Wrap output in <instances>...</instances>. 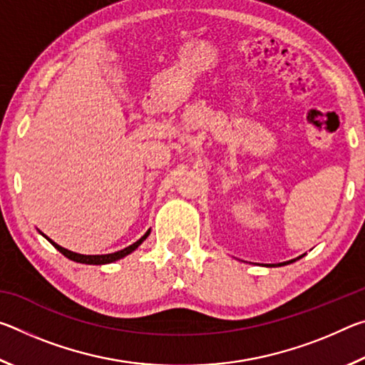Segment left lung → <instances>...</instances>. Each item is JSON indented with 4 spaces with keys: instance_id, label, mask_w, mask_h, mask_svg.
I'll return each instance as SVG.
<instances>
[{
    "instance_id": "left-lung-1",
    "label": "left lung",
    "mask_w": 365,
    "mask_h": 365,
    "mask_svg": "<svg viewBox=\"0 0 365 365\" xmlns=\"http://www.w3.org/2000/svg\"><path fill=\"white\" fill-rule=\"evenodd\" d=\"M283 264H285V262H283ZM280 265H282V264H280Z\"/></svg>"
}]
</instances>
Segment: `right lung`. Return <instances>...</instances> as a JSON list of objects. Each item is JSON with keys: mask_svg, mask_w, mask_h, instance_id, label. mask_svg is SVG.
<instances>
[{"mask_svg": "<svg viewBox=\"0 0 365 365\" xmlns=\"http://www.w3.org/2000/svg\"><path fill=\"white\" fill-rule=\"evenodd\" d=\"M148 235H150V230H148L143 237H141L138 242H135L133 245H130V246H127V248H123V250H120V251H117V252H113V255H101V256H85V255H77V252H72V251H69V250H66V248H63V246H59V245H56L54 242H51V240H49V242H51V245L54 246V248H56L61 255H64L66 257H69L71 261H76V262H80V264H109V262H114V261H117V259H120V257H123V256H127V255H130L132 251H135L138 248V246L143 243V240H146V237Z\"/></svg>", "mask_w": 365, "mask_h": 365, "instance_id": "add662e5", "label": "right lung"}]
</instances>
